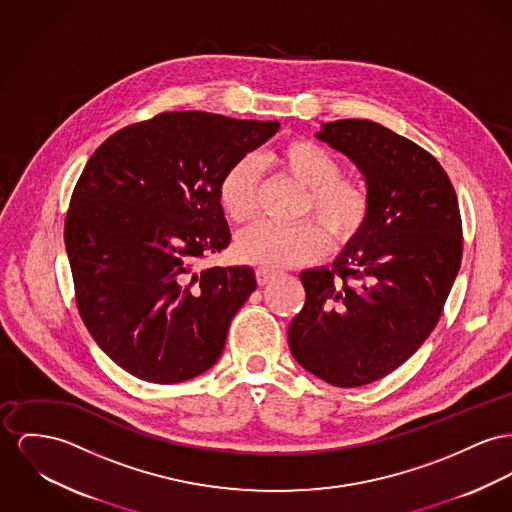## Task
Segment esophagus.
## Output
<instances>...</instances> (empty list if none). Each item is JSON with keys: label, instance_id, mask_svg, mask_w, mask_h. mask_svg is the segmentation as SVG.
<instances>
[{"label": "esophagus", "instance_id": "obj_1", "mask_svg": "<svg viewBox=\"0 0 512 512\" xmlns=\"http://www.w3.org/2000/svg\"><path fill=\"white\" fill-rule=\"evenodd\" d=\"M256 275H258V283H260V285H266V283L272 281L273 277L277 275V272L270 270V268H260V270L256 272Z\"/></svg>", "mask_w": 512, "mask_h": 512}]
</instances>
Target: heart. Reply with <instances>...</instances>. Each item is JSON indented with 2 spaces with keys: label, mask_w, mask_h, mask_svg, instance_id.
Segmentation results:
<instances>
[{
  "label": "heart",
  "mask_w": 512,
  "mask_h": 512,
  "mask_svg": "<svg viewBox=\"0 0 512 512\" xmlns=\"http://www.w3.org/2000/svg\"><path fill=\"white\" fill-rule=\"evenodd\" d=\"M273 165L307 188V209L336 240L353 239L369 217L367 190L349 178H341L340 161L322 145L295 139L281 145ZM219 200L227 217L244 223L258 207V165L252 157L237 161L219 184ZM328 250V237L316 223L275 225L260 221L242 229L235 252L242 262L262 268H289L318 260Z\"/></svg>",
  "instance_id": "obj_1"
}]
</instances>
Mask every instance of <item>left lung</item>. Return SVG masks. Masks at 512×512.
Segmentation results:
<instances>
[{
    "instance_id": "obj_1",
    "label": "left lung",
    "mask_w": 512,
    "mask_h": 512,
    "mask_svg": "<svg viewBox=\"0 0 512 512\" xmlns=\"http://www.w3.org/2000/svg\"><path fill=\"white\" fill-rule=\"evenodd\" d=\"M316 137L363 174L369 217L332 262L301 272L305 307L289 324L295 361L328 384H371L429 338L460 270L462 221L439 161L371 120Z\"/></svg>"
}]
</instances>
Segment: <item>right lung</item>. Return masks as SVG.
Wrapping results in <instances>:
<instances>
[{
    "instance_id": "obj_1",
    "label": "right lung",
    "mask_w": 512,
    "mask_h": 512,
    "mask_svg": "<svg viewBox=\"0 0 512 512\" xmlns=\"http://www.w3.org/2000/svg\"><path fill=\"white\" fill-rule=\"evenodd\" d=\"M277 122L163 112L108 137L81 172L66 217L79 314L104 353L147 382L211 369L256 289L248 266L198 270L231 231L219 184Z\"/></svg>"
}]
</instances>
